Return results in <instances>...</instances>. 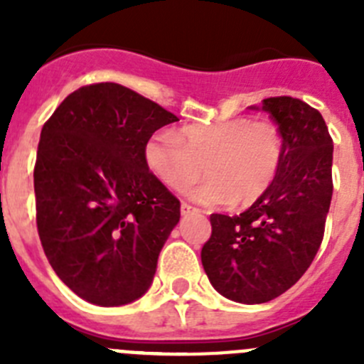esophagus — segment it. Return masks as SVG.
Listing matches in <instances>:
<instances>
[{
    "label": "esophagus",
    "instance_id": "obj_1",
    "mask_svg": "<svg viewBox=\"0 0 364 364\" xmlns=\"http://www.w3.org/2000/svg\"><path fill=\"white\" fill-rule=\"evenodd\" d=\"M180 211H182V215H189V213H195V211H198L197 208H193V205H189L188 202H182V205H180Z\"/></svg>",
    "mask_w": 364,
    "mask_h": 364
}]
</instances>
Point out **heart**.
<instances>
[{"label":"heart","instance_id":"1","mask_svg":"<svg viewBox=\"0 0 364 364\" xmlns=\"http://www.w3.org/2000/svg\"><path fill=\"white\" fill-rule=\"evenodd\" d=\"M284 156V140L269 120L240 117L215 124H195L178 134L159 131L144 149L149 171L169 189H189L200 204H252L272 188Z\"/></svg>","mask_w":364,"mask_h":364}]
</instances>
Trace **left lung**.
<instances>
[{
	"label": "left lung",
	"mask_w": 364,
	"mask_h": 364,
	"mask_svg": "<svg viewBox=\"0 0 364 364\" xmlns=\"http://www.w3.org/2000/svg\"><path fill=\"white\" fill-rule=\"evenodd\" d=\"M284 140L272 188L244 213H213L202 266L220 295L242 304L279 297L304 275L323 242L332 200L333 142L317 109L291 96L262 100Z\"/></svg>",
	"instance_id": "left-lung-1"
}]
</instances>
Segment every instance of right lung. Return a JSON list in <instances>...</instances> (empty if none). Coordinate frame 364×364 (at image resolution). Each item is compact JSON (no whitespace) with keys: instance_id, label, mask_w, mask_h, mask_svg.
<instances>
[{"instance_id":"right-lung-1","label":"right lung","mask_w":364,"mask_h":364,"mask_svg":"<svg viewBox=\"0 0 364 364\" xmlns=\"http://www.w3.org/2000/svg\"><path fill=\"white\" fill-rule=\"evenodd\" d=\"M178 118L118 83L80 87L45 122L34 167L36 224L78 297L122 306L153 282L180 202L147 167L146 144Z\"/></svg>"}]
</instances>
